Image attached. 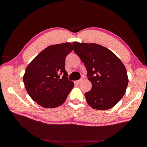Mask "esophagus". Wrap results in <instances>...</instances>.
Listing matches in <instances>:
<instances>
[{
    "label": "esophagus",
    "mask_w": 147,
    "mask_h": 147,
    "mask_svg": "<svg viewBox=\"0 0 147 147\" xmlns=\"http://www.w3.org/2000/svg\"><path fill=\"white\" fill-rule=\"evenodd\" d=\"M82 81V79H80V80H79L75 81V83H76V84H79Z\"/></svg>",
    "instance_id": "obj_1"
}]
</instances>
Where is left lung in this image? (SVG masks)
Wrapping results in <instances>:
<instances>
[{
  "instance_id": "left-lung-1",
  "label": "left lung",
  "mask_w": 147,
  "mask_h": 147,
  "mask_svg": "<svg viewBox=\"0 0 147 147\" xmlns=\"http://www.w3.org/2000/svg\"><path fill=\"white\" fill-rule=\"evenodd\" d=\"M73 45L92 83L91 90L84 94L88 104L95 110L111 109L123 98L127 87L125 66L112 51L101 45L78 42Z\"/></svg>"
}]
</instances>
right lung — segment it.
Masks as SVG:
<instances>
[{
    "label": "right lung",
    "instance_id": "right-lung-1",
    "mask_svg": "<svg viewBox=\"0 0 147 147\" xmlns=\"http://www.w3.org/2000/svg\"><path fill=\"white\" fill-rule=\"evenodd\" d=\"M73 48L70 43L51 45L27 67L23 82L28 95L37 104L51 109L65 102L74 86L65 69V58ZM62 73L61 79L59 74Z\"/></svg>",
    "mask_w": 147,
    "mask_h": 147
}]
</instances>
